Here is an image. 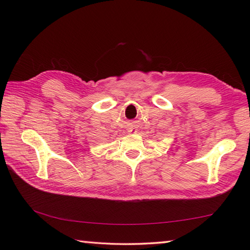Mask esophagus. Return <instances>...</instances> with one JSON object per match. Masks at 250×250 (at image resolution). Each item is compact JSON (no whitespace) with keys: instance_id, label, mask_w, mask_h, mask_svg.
<instances>
[{"instance_id":"obj_1","label":"esophagus","mask_w":250,"mask_h":250,"mask_svg":"<svg viewBox=\"0 0 250 250\" xmlns=\"http://www.w3.org/2000/svg\"><path fill=\"white\" fill-rule=\"evenodd\" d=\"M132 131H133V133H136V132H137L136 130H131V132H132Z\"/></svg>"}]
</instances>
